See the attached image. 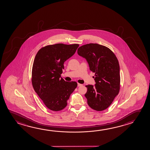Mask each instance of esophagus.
<instances>
[{
	"label": "esophagus",
	"instance_id": "obj_1",
	"mask_svg": "<svg viewBox=\"0 0 150 150\" xmlns=\"http://www.w3.org/2000/svg\"><path fill=\"white\" fill-rule=\"evenodd\" d=\"M82 86V84H80V83H78V86Z\"/></svg>",
	"mask_w": 150,
	"mask_h": 150
}]
</instances>
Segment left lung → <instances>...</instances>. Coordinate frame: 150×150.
Instances as JSON below:
<instances>
[{"label": "left lung", "instance_id": "8db88e82", "mask_svg": "<svg viewBox=\"0 0 150 150\" xmlns=\"http://www.w3.org/2000/svg\"><path fill=\"white\" fill-rule=\"evenodd\" d=\"M78 54L86 58L90 70L95 73V86H86L88 106L97 111L107 109L120 90V68L116 55L109 48L95 43L81 46Z\"/></svg>", "mask_w": 150, "mask_h": 150}]
</instances>
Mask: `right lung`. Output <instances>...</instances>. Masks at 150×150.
<instances>
[{
	"label": "right lung",
	"instance_id": "obj_1",
	"mask_svg": "<svg viewBox=\"0 0 150 150\" xmlns=\"http://www.w3.org/2000/svg\"><path fill=\"white\" fill-rule=\"evenodd\" d=\"M79 45L62 43L41 48L36 54L32 70L34 90L48 109L59 111L67 105L78 84L61 77L64 62L72 56Z\"/></svg>",
	"mask_w": 150,
	"mask_h": 150
}]
</instances>
